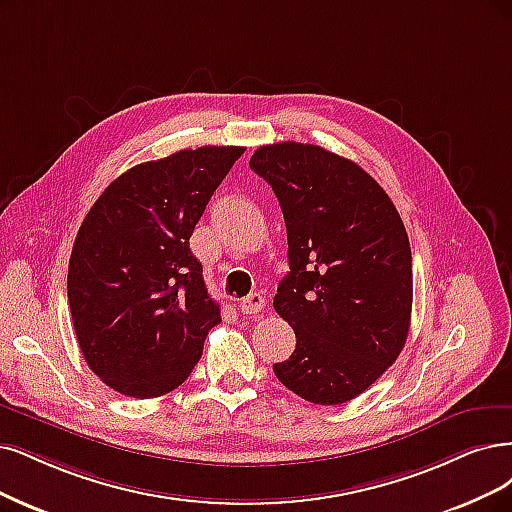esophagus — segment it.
<instances>
[{"mask_svg": "<svg viewBox=\"0 0 512 512\" xmlns=\"http://www.w3.org/2000/svg\"><path fill=\"white\" fill-rule=\"evenodd\" d=\"M263 304H266V299H263L259 293H251L249 297H244L240 301V312L242 314H257L263 310Z\"/></svg>", "mask_w": 512, "mask_h": 512, "instance_id": "esophagus-1", "label": "esophagus"}]
</instances>
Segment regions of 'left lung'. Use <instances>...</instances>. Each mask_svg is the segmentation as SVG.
Here are the masks:
<instances>
[{
  "label": "left lung",
  "mask_w": 512,
  "mask_h": 512,
  "mask_svg": "<svg viewBox=\"0 0 512 512\" xmlns=\"http://www.w3.org/2000/svg\"><path fill=\"white\" fill-rule=\"evenodd\" d=\"M249 166L272 185L289 240L274 310L297 344L274 373L310 403H348L407 342L413 274L401 215L361 166L318 145H261Z\"/></svg>",
  "instance_id": "left-lung-1"
}]
</instances>
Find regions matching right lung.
<instances>
[{
    "label": "right lung",
    "mask_w": 512,
    "mask_h": 512,
    "mask_svg": "<svg viewBox=\"0 0 512 512\" xmlns=\"http://www.w3.org/2000/svg\"><path fill=\"white\" fill-rule=\"evenodd\" d=\"M242 154L206 145L132 166L82 221L67 274L73 329L88 367L120 394L181 386L221 323L189 236Z\"/></svg>",
    "instance_id": "obj_1"
}]
</instances>
